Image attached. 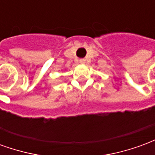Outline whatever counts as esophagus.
Returning <instances> with one entry per match:
<instances>
[{"label":"esophagus","mask_w":155,"mask_h":155,"mask_svg":"<svg viewBox=\"0 0 155 155\" xmlns=\"http://www.w3.org/2000/svg\"><path fill=\"white\" fill-rule=\"evenodd\" d=\"M80 62H81V64H84V63H85V59H81V60H80Z\"/></svg>","instance_id":"esophagus-1"}]
</instances>
